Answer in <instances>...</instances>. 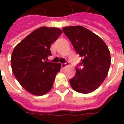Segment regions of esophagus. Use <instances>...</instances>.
Segmentation results:
<instances>
[{
	"mask_svg": "<svg viewBox=\"0 0 124 124\" xmlns=\"http://www.w3.org/2000/svg\"><path fill=\"white\" fill-rule=\"evenodd\" d=\"M69 65V62H65V63H63V64H62V68H66V66H68Z\"/></svg>",
	"mask_w": 124,
	"mask_h": 124,
	"instance_id": "1",
	"label": "esophagus"
}]
</instances>
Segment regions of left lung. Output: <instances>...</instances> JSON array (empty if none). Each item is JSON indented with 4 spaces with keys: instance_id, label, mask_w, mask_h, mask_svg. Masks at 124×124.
Here are the masks:
<instances>
[{
    "instance_id": "1",
    "label": "left lung",
    "mask_w": 124,
    "mask_h": 124,
    "mask_svg": "<svg viewBox=\"0 0 124 124\" xmlns=\"http://www.w3.org/2000/svg\"><path fill=\"white\" fill-rule=\"evenodd\" d=\"M62 30L81 57L70 84L80 93L94 91L104 82L109 70L111 56L108 46L101 38L82 26L65 27Z\"/></svg>"
}]
</instances>
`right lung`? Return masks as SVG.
Returning <instances> with one entry per match:
<instances>
[{
  "label": "right lung",
  "instance_id": "1",
  "mask_svg": "<svg viewBox=\"0 0 124 124\" xmlns=\"http://www.w3.org/2000/svg\"><path fill=\"white\" fill-rule=\"evenodd\" d=\"M62 33L56 28L42 27L26 37L14 48L11 64L13 73L28 92L40 96L52 88L60 63L47 62L51 45Z\"/></svg>",
  "mask_w": 124,
  "mask_h": 124
}]
</instances>
